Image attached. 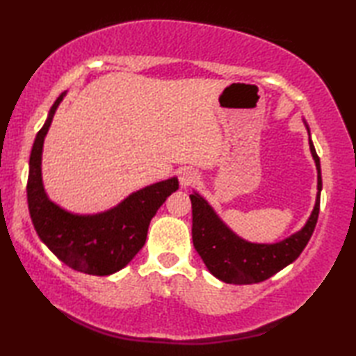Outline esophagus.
Segmentation results:
<instances>
[{
  "mask_svg": "<svg viewBox=\"0 0 356 356\" xmlns=\"http://www.w3.org/2000/svg\"><path fill=\"white\" fill-rule=\"evenodd\" d=\"M197 181H198L197 172H193L192 169H186V170L181 172V175H179V183H181V186H183V187L192 186V184L197 183Z\"/></svg>",
  "mask_w": 356,
  "mask_h": 356,
  "instance_id": "obj_1",
  "label": "esophagus"
}]
</instances>
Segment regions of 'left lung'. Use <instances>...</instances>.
I'll return each instance as SVG.
<instances>
[{"instance_id":"left-lung-1","label":"left lung","mask_w":356,"mask_h":356,"mask_svg":"<svg viewBox=\"0 0 356 356\" xmlns=\"http://www.w3.org/2000/svg\"><path fill=\"white\" fill-rule=\"evenodd\" d=\"M304 124L309 132L310 154L318 172V192L314 210L298 232L278 243H250L238 236L200 193L191 195L193 245L215 278L227 284H255L292 264L307 245L320 213L323 179L320 158L310 140L307 122L304 121Z\"/></svg>"}]
</instances>
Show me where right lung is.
I'll use <instances>...</instances> for the list:
<instances>
[{
	"instance_id": "right-lung-1",
	"label": "right lung",
	"mask_w": 356,
	"mask_h": 356,
	"mask_svg": "<svg viewBox=\"0 0 356 356\" xmlns=\"http://www.w3.org/2000/svg\"><path fill=\"white\" fill-rule=\"evenodd\" d=\"M63 92L50 107L44 126L36 134L29 161L27 202L40 239L64 264L89 275H112L126 267L146 243L150 220L169 195L178 191V178L159 181L130 193L120 204L99 213H74L47 197L42 184V146Z\"/></svg>"
}]
</instances>
